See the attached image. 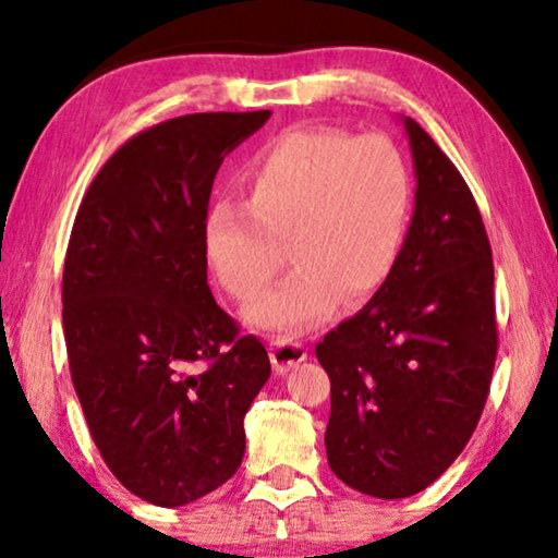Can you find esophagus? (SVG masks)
<instances>
[{
    "label": "esophagus",
    "mask_w": 558,
    "mask_h": 558,
    "mask_svg": "<svg viewBox=\"0 0 558 558\" xmlns=\"http://www.w3.org/2000/svg\"><path fill=\"white\" fill-rule=\"evenodd\" d=\"M271 365L279 376H284L287 371H292L302 361H307V348L302 342L292 340H271Z\"/></svg>",
    "instance_id": "34e87169"
}]
</instances>
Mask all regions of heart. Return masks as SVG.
<instances>
[{"label": "heart", "mask_w": 558, "mask_h": 558, "mask_svg": "<svg viewBox=\"0 0 558 558\" xmlns=\"http://www.w3.org/2000/svg\"><path fill=\"white\" fill-rule=\"evenodd\" d=\"M241 187L246 201H220L205 216L213 277L251 304L284 264L281 248L296 266L246 312L258 330H310L340 302L357 307L391 279L414 205L411 167L391 140L294 129L248 159Z\"/></svg>", "instance_id": "obj_1"}]
</instances>
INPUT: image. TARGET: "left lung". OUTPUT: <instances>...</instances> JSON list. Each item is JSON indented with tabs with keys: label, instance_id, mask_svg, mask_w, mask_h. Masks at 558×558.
Listing matches in <instances>:
<instances>
[{
	"label": "left lung",
	"instance_id": "8db88e82",
	"mask_svg": "<svg viewBox=\"0 0 558 558\" xmlns=\"http://www.w3.org/2000/svg\"><path fill=\"white\" fill-rule=\"evenodd\" d=\"M414 218L391 279L315 348L330 376L325 449L342 483L399 500L468 445L490 391L498 330L493 251L468 182L403 117Z\"/></svg>",
	"mask_w": 558,
	"mask_h": 558
}]
</instances>
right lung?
<instances>
[{"label":"right lung","instance_id":"add662e5","mask_svg":"<svg viewBox=\"0 0 558 558\" xmlns=\"http://www.w3.org/2000/svg\"><path fill=\"white\" fill-rule=\"evenodd\" d=\"M269 117L190 113L136 134L90 182L68 243L63 330L90 437L162 508L233 477L271 376L262 340L213 300L203 251L218 167Z\"/></svg>","mask_w":558,"mask_h":558}]
</instances>
